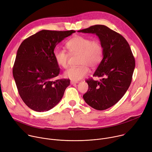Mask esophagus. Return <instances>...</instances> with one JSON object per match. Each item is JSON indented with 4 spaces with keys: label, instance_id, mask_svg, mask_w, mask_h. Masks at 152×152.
Returning <instances> with one entry per match:
<instances>
[{
    "label": "esophagus",
    "instance_id": "1",
    "mask_svg": "<svg viewBox=\"0 0 152 152\" xmlns=\"http://www.w3.org/2000/svg\"><path fill=\"white\" fill-rule=\"evenodd\" d=\"M77 83H78L77 81H74V80H71V81H70V83H71L72 85H75V84Z\"/></svg>",
    "mask_w": 152,
    "mask_h": 152
}]
</instances>
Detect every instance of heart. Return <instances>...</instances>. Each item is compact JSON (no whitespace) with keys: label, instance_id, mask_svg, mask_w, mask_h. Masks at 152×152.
<instances>
[{"label":"heart","instance_id":"obj_1","mask_svg":"<svg viewBox=\"0 0 152 152\" xmlns=\"http://www.w3.org/2000/svg\"><path fill=\"white\" fill-rule=\"evenodd\" d=\"M66 48L71 54L79 53V67H72L64 72V76L72 80H79L87 76L89 67H97L102 60L103 49L100 41L97 39H91L90 38L76 35L69 39L66 45ZM70 55L64 50L56 51L55 58L58 66L66 68Z\"/></svg>","mask_w":152,"mask_h":152}]
</instances>
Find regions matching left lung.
<instances>
[{"instance_id":"obj_1","label":"left lung","mask_w":152,"mask_h":152,"mask_svg":"<svg viewBox=\"0 0 152 152\" xmlns=\"http://www.w3.org/2000/svg\"><path fill=\"white\" fill-rule=\"evenodd\" d=\"M94 34L103 47V59L93 76L100 81L86 80L88 90L83 96L85 102L97 110H104L117 103L131 83L135 58L126 39L104 25H97L77 31Z\"/></svg>"}]
</instances>
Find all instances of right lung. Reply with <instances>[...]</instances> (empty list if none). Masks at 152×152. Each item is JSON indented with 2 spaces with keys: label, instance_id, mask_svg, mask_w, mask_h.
I'll return each instance as SVG.
<instances>
[{
  "label": "right lung",
  "instance_id": "obj_1",
  "mask_svg": "<svg viewBox=\"0 0 152 152\" xmlns=\"http://www.w3.org/2000/svg\"><path fill=\"white\" fill-rule=\"evenodd\" d=\"M76 31L42 30L25 39L18 49L12 69L20 97L31 110L48 111L61 100L70 79L53 80L59 74L54 49Z\"/></svg>",
  "mask_w": 152,
  "mask_h": 152
}]
</instances>
